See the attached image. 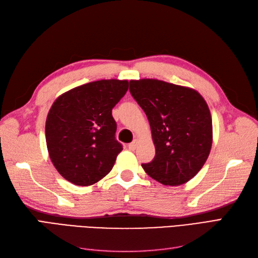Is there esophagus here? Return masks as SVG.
I'll return each mask as SVG.
<instances>
[{"label": "esophagus", "instance_id": "esophagus-1", "mask_svg": "<svg viewBox=\"0 0 258 258\" xmlns=\"http://www.w3.org/2000/svg\"><path fill=\"white\" fill-rule=\"evenodd\" d=\"M137 146H138V141L137 140H135V141H132L129 145H128V148L130 151H135L136 148H137Z\"/></svg>", "mask_w": 258, "mask_h": 258}]
</instances>
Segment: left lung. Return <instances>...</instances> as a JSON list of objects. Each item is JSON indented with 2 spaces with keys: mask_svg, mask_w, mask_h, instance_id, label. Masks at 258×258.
Segmentation results:
<instances>
[{
  "mask_svg": "<svg viewBox=\"0 0 258 258\" xmlns=\"http://www.w3.org/2000/svg\"><path fill=\"white\" fill-rule=\"evenodd\" d=\"M129 90L150 121L156 150L142 168L163 185L188 182L212 146V118L205 99L191 88L152 79L130 81Z\"/></svg>",
  "mask_w": 258,
  "mask_h": 258,
  "instance_id": "1",
  "label": "left lung"
}]
</instances>
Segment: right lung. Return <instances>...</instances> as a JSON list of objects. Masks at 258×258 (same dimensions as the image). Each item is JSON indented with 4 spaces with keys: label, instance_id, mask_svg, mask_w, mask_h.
<instances>
[{
    "label": "right lung",
    "instance_id": "1",
    "mask_svg": "<svg viewBox=\"0 0 258 258\" xmlns=\"http://www.w3.org/2000/svg\"><path fill=\"white\" fill-rule=\"evenodd\" d=\"M128 87V81L91 82L62 93L51 105L46 144L54 168L69 182L89 186L110 173L122 150L112 110Z\"/></svg>",
    "mask_w": 258,
    "mask_h": 258
}]
</instances>
